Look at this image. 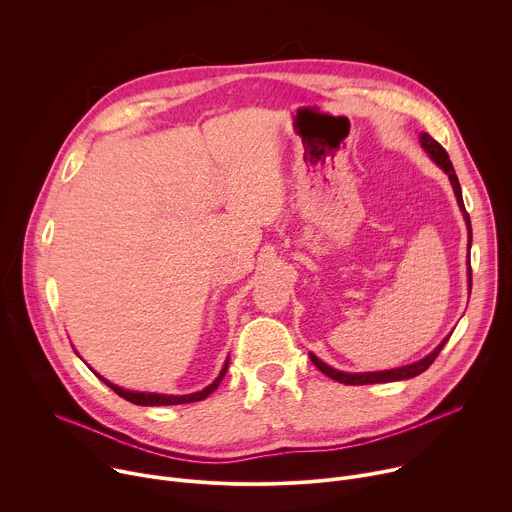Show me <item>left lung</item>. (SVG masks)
<instances>
[{
  "label": "left lung",
  "mask_w": 512,
  "mask_h": 512,
  "mask_svg": "<svg viewBox=\"0 0 512 512\" xmlns=\"http://www.w3.org/2000/svg\"><path fill=\"white\" fill-rule=\"evenodd\" d=\"M419 141H421V145L425 148V152L431 156V160L440 166L448 176H450V182H452V186H454V192H456V198H458V204H460V208L464 210V218H466V223H468V233H470V241H472V229H470V216H468V212H466V208H464V200H462V188H460V182H458V176H456V172H454V166H452V162H450V156H448V152L442 148L440 143H437L431 135H427V133H421V137H419ZM468 249H470V243H468ZM470 257V255H468ZM468 275H470V285H472V269H468ZM448 342V338L437 346L431 354H427L425 358H421V360H417V362H413V364H407V367H401V369H391V371H381V373H342V371H336V369H332V367H328V364H324L320 358H316L314 354H310V358H312V362L316 364V367L326 375V377H330V379H334V381H338V383H344V385H371V383H391V381H401V379H411V377H417V375H421L423 371H427L429 367H431V362L437 358V354L442 352V348H444V344Z\"/></svg>",
  "instance_id": "1"
}]
</instances>
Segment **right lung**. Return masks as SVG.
<instances>
[{"label":"right lung","instance_id":"right-lung-1","mask_svg":"<svg viewBox=\"0 0 512 512\" xmlns=\"http://www.w3.org/2000/svg\"><path fill=\"white\" fill-rule=\"evenodd\" d=\"M227 369H229V360L225 362V367H223L221 375H218V379H216L212 385H208L206 389H202V391H198V393L180 395V397H176V395H156V393H133V391H125V389H121V387H117V385H111V383L105 381L103 377H99V379H101L107 387H111L119 397L127 399L129 403H135V405H145V407H152V405H182V403H194V401H200V399L208 397V395L218 387V383L223 381Z\"/></svg>","mask_w":512,"mask_h":512}]
</instances>
